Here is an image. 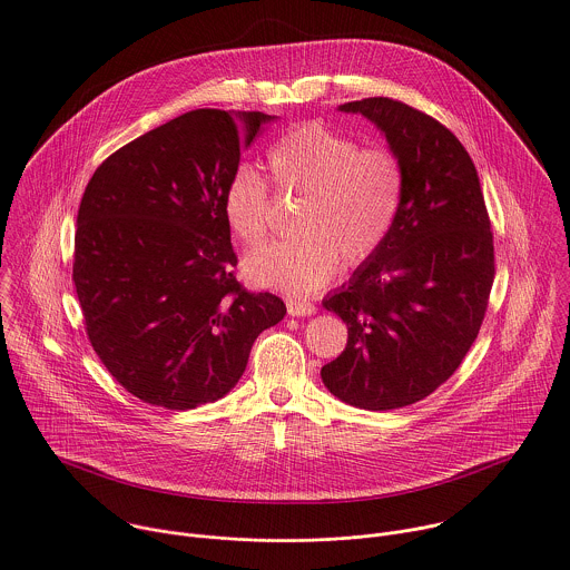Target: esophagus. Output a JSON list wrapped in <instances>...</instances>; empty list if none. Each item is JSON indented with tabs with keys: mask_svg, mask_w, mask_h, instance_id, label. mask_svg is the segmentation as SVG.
Instances as JSON below:
<instances>
[{
	"mask_svg": "<svg viewBox=\"0 0 570 570\" xmlns=\"http://www.w3.org/2000/svg\"><path fill=\"white\" fill-rule=\"evenodd\" d=\"M286 308H288V315L293 317H308V315H315L317 313V306L308 299H286Z\"/></svg>",
	"mask_w": 570,
	"mask_h": 570,
	"instance_id": "34e87169",
	"label": "esophagus"
}]
</instances>
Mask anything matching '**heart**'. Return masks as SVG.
Returning <instances> with one entry per match:
<instances>
[{
	"label": "heart",
	"mask_w": 570,
	"mask_h": 570,
	"mask_svg": "<svg viewBox=\"0 0 570 570\" xmlns=\"http://www.w3.org/2000/svg\"><path fill=\"white\" fill-rule=\"evenodd\" d=\"M268 168L279 190L297 193L295 235L246 255L250 284L308 293L326 284L340 264L373 257L389 239L404 202V166L386 146L362 148L357 139L320 121L286 130L268 148ZM230 233L253 246L268 230V186L242 164L224 190Z\"/></svg>",
	"instance_id": "1"
}]
</instances>
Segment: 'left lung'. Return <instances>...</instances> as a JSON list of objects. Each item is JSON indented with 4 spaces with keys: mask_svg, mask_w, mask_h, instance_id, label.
Here are the masks:
<instances>
[{
    "mask_svg": "<svg viewBox=\"0 0 570 570\" xmlns=\"http://www.w3.org/2000/svg\"><path fill=\"white\" fill-rule=\"evenodd\" d=\"M340 110L384 132L406 188L386 244L324 299L348 342L322 380L351 406L391 411L429 397L473 346L495 277L493 230L475 164L444 124L391 97Z\"/></svg>",
    "mask_w": 570,
    "mask_h": 570,
    "instance_id": "8db88e82",
    "label": "left lung"
}]
</instances>
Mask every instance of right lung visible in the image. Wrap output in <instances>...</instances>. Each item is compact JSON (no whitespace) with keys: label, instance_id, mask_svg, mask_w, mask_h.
I'll return each mask as SVG.
<instances>
[{"label":"right lung","instance_id":"obj_1","mask_svg":"<svg viewBox=\"0 0 570 570\" xmlns=\"http://www.w3.org/2000/svg\"><path fill=\"white\" fill-rule=\"evenodd\" d=\"M273 115L197 108L106 157L77 213L72 282L86 335L135 397L188 411L224 397L284 320L233 275L224 190Z\"/></svg>","mask_w":570,"mask_h":570}]
</instances>
